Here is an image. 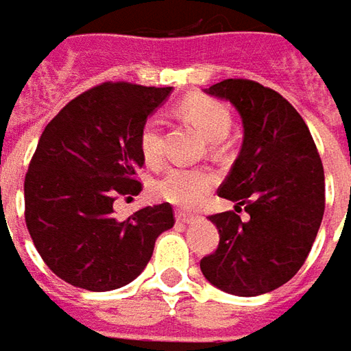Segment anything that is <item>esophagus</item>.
I'll list each match as a JSON object with an SVG mask.
<instances>
[{"label":"esophagus","mask_w":351,"mask_h":351,"mask_svg":"<svg viewBox=\"0 0 351 351\" xmlns=\"http://www.w3.org/2000/svg\"><path fill=\"white\" fill-rule=\"evenodd\" d=\"M176 220H178V222H181V224H193V222L197 220V216L183 213V210H178V213H176Z\"/></svg>","instance_id":"obj_1"}]
</instances>
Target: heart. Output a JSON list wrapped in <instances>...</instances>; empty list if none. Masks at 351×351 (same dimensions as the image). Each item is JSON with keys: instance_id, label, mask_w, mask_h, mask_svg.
<instances>
[{"instance_id": "1", "label": "heart", "mask_w": 351, "mask_h": 351, "mask_svg": "<svg viewBox=\"0 0 351 351\" xmlns=\"http://www.w3.org/2000/svg\"><path fill=\"white\" fill-rule=\"evenodd\" d=\"M183 114L203 131L208 141H222L228 137L232 127V115L224 104L206 96H191L183 102ZM138 148L148 166H156L164 154V141L158 117L145 121L138 135ZM214 176L204 168L173 166L166 170L152 183V193L181 208H195L203 203L204 197L213 189Z\"/></svg>"}]
</instances>
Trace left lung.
Returning <instances> with one entry per match:
<instances>
[{
	"instance_id": "obj_1",
	"label": "left lung",
	"mask_w": 351,
	"mask_h": 351,
	"mask_svg": "<svg viewBox=\"0 0 351 351\" xmlns=\"http://www.w3.org/2000/svg\"><path fill=\"white\" fill-rule=\"evenodd\" d=\"M204 93L241 115V150L218 195L250 218L208 216L220 243L201 270L218 290L253 298L293 278L309 255L324 214L323 164L303 117L276 90L226 79Z\"/></svg>"
}]
</instances>
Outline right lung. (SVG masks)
<instances>
[{
	"label": "right lung",
	"instance_id": "add662e5",
	"mask_svg": "<svg viewBox=\"0 0 351 351\" xmlns=\"http://www.w3.org/2000/svg\"><path fill=\"white\" fill-rule=\"evenodd\" d=\"M171 86L104 82L49 121L25 178V220L40 257L67 284L110 291L137 278L162 232L170 203L114 214L117 195H138L145 160L138 135Z\"/></svg>",
	"mask_w": 351,
	"mask_h": 351
}]
</instances>
